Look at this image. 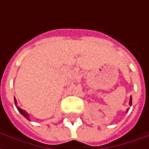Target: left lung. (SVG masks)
I'll list each match as a JSON object with an SVG mask.
<instances>
[{
    "label": "left lung",
    "instance_id": "obj_1",
    "mask_svg": "<svg viewBox=\"0 0 149 149\" xmlns=\"http://www.w3.org/2000/svg\"><path fill=\"white\" fill-rule=\"evenodd\" d=\"M132 97H130V100H129V105H130V106L132 105ZM128 109H127V112L128 111Z\"/></svg>",
    "mask_w": 149,
    "mask_h": 149
}]
</instances>
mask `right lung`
Segmentation results:
<instances>
[{"mask_svg": "<svg viewBox=\"0 0 149 149\" xmlns=\"http://www.w3.org/2000/svg\"><path fill=\"white\" fill-rule=\"evenodd\" d=\"M14 102H15V105H16V107H17V110L19 111V112L21 113V115H23L25 117V118L27 119V120H29V121H31L30 118H29V113H28L26 111H24V110H23L22 109H21V108H19V107L17 106V100H16V98L14 97Z\"/></svg>", "mask_w": 149, "mask_h": 149, "instance_id": "right-lung-1", "label": "right lung"}]
</instances>
